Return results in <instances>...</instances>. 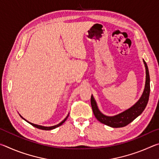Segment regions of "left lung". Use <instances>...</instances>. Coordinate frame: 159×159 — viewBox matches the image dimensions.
<instances>
[{"instance_id":"1","label":"left lung","mask_w":159,"mask_h":159,"mask_svg":"<svg viewBox=\"0 0 159 159\" xmlns=\"http://www.w3.org/2000/svg\"><path fill=\"white\" fill-rule=\"evenodd\" d=\"M143 61L145 66V69H146V83H145V88L143 94H142L140 99L131 108L128 109L123 113H120L119 114L114 116H107L102 114L99 111L95 100L94 99L93 95L91 96L90 102L93 114L99 122L112 128L124 127V126L128 125L132 121H133L137 117L139 116L143 112L148 103V101H149V97L150 93V78L149 69H148L146 61L144 60H143Z\"/></svg>"}]
</instances>
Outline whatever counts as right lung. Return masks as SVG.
<instances>
[{"mask_svg": "<svg viewBox=\"0 0 159 159\" xmlns=\"http://www.w3.org/2000/svg\"><path fill=\"white\" fill-rule=\"evenodd\" d=\"M68 116H69V115L67 116H66L65 118H64V119L62 120V121L59 123V124L56 125H54V126H51V127H45V126L36 125V124H34V123H30V122H28V121H27V122L30 123L31 125L34 126V127H36V128H39V129H41V130H52V129H55V128H57V127H59V126H60L61 125H62V123H64V122H65V120H66V118H68ZM24 119H25V118H24Z\"/></svg>", "mask_w": 159, "mask_h": 159, "instance_id": "add662e5", "label": "right lung"}]
</instances>
